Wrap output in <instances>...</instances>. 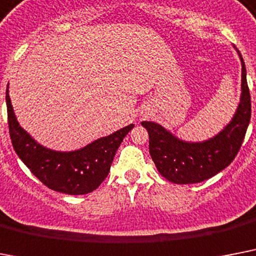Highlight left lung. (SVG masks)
<instances>
[{
    "label": "left lung",
    "mask_w": 256,
    "mask_h": 256,
    "mask_svg": "<svg viewBox=\"0 0 256 256\" xmlns=\"http://www.w3.org/2000/svg\"><path fill=\"white\" fill-rule=\"evenodd\" d=\"M242 62V96L232 122L206 142L189 143L167 132L155 122H142L150 136V155L160 175L175 184H194L225 170L242 146L251 118V97L246 67Z\"/></svg>",
    "instance_id": "8db88e82"
}]
</instances>
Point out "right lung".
<instances>
[{"label":"right lung","mask_w":256,"mask_h":256,"mask_svg":"<svg viewBox=\"0 0 256 256\" xmlns=\"http://www.w3.org/2000/svg\"><path fill=\"white\" fill-rule=\"evenodd\" d=\"M6 105L10 139L16 155L46 186L66 194H86L98 188L109 174L118 147L134 128L128 124L78 151L58 152L38 144L20 128L8 90Z\"/></svg>","instance_id":"add662e5"}]
</instances>
